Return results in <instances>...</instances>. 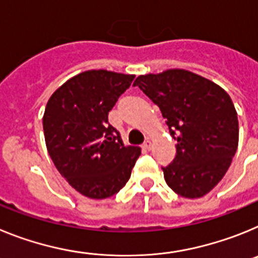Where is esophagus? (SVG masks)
<instances>
[{
    "instance_id": "1",
    "label": "esophagus",
    "mask_w": 258,
    "mask_h": 258,
    "mask_svg": "<svg viewBox=\"0 0 258 258\" xmlns=\"http://www.w3.org/2000/svg\"><path fill=\"white\" fill-rule=\"evenodd\" d=\"M142 147H143V150H146V151H150V150H151V147H152L151 141H150V140H146L145 142H143Z\"/></svg>"
}]
</instances>
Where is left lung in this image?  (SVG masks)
Here are the masks:
<instances>
[{"mask_svg": "<svg viewBox=\"0 0 258 258\" xmlns=\"http://www.w3.org/2000/svg\"><path fill=\"white\" fill-rule=\"evenodd\" d=\"M159 106L177 141L174 160L163 168L175 194L202 198L223 178L239 142L238 113L220 85L187 70L141 75L133 84Z\"/></svg>", "mask_w": 258, "mask_h": 258, "instance_id": "left-lung-1", "label": "left lung"}]
</instances>
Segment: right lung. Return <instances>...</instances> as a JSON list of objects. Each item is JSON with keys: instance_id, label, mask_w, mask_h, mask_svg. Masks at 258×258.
<instances>
[{"instance_id": "add662e5", "label": "right lung", "mask_w": 258, "mask_h": 258, "mask_svg": "<svg viewBox=\"0 0 258 258\" xmlns=\"http://www.w3.org/2000/svg\"><path fill=\"white\" fill-rule=\"evenodd\" d=\"M134 75L90 70L71 77L47 101L42 125L46 149L66 181L81 195L106 199L131 178L141 147L124 146L108 112Z\"/></svg>"}]
</instances>
